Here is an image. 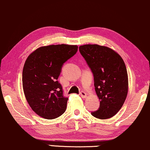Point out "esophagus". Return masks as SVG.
<instances>
[{"label":"esophagus","instance_id":"obj_1","mask_svg":"<svg viewBox=\"0 0 150 150\" xmlns=\"http://www.w3.org/2000/svg\"><path fill=\"white\" fill-rule=\"evenodd\" d=\"M80 95H81V96L82 98H86L87 94H86V93L85 91H81L80 92Z\"/></svg>","mask_w":150,"mask_h":150}]
</instances>
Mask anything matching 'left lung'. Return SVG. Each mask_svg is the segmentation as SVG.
<instances>
[{"instance_id": "obj_1", "label": "left lung", "mask_w": 150, "mask_h": 150, "mask_svg": "<svg viewBox=\"0 0 150 150\" xmlns=\"http://www.w3.org/2000/svg\"><path fill=\"white\" fill-rule=\"evenodd\" d=\"M79 52L93 73L96 93L100 100L98 110L91 115L99 119L112 117L120 110L128 91L125 62L118 54L105 46L81 45Z\"/></svg>"}]
</instances>
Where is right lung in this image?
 <instances>
[{
	"mask_svg": "<svg viewBox=\"0 0 150 150\" xmlns=\"http://www.w3.org/2000/svg\"><path fill=\"white\" fill-rule=\"evenodd\" d=\"M77 50V45H49L37 49L27 58L23 71V91L30 106L40 117L52 120L66 110L68 98L64 96L57 79L64 63Z\"/></svg>",
	"mask_w": 150,
	"mask_h": 150,
	"instance_id": "obj_1",
	"label": "right lung"
}]
</instances>
